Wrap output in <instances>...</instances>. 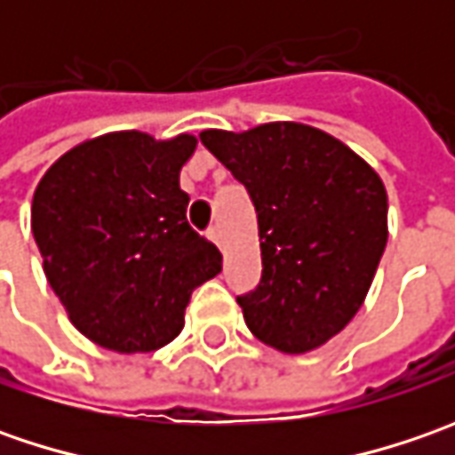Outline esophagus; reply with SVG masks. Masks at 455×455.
Instances as JSON below:
<instances>
[{"instance_id": "esophagus-1", "label": "esophagus", "mask_w": 455, "mask_h": 455, "mask_svg": "<svg viewBox=\"0 0 455 455\" xmlns=\"http://www.w3.org/2000/svg\"><path fill=\"white\" fill-rule=\"evenodd\" d=\"M210 240H212V243H215L218 248H222V243H225V237H222V230H220V228H212V230H210Z\"/></svg>"}]
</instances>
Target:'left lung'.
I'll return each instance as SVG.
<instances>
[{
    "label": "left lung",
    "mask_w": 455,
    "mask_h": 455,
    "mask_svg": "<svg viewBox=\"0 0 455 455\" xmlns=\"http://www.w3.org/2000/svg\"><path fill=\"white\" fill-rule=\"evenodd\" d=\"M202 144L258 212L260 286L237 296L248 329L283 355L323 347L355 319L387 245V192L337 136L299 121L207 129Z\"/></svg>",
    "instance_id": "left-lung-1"
}]
</instances>
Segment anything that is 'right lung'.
<instances>
[{"label":"right lung","instance_id":"1","mask_svg":"<svg viewBox=\"0 0 455 455\" xmlns=\"http://www.w3.org/2000/svg\"><path fill=\"white\" fill-rule=\"evenodd\" d=\"M197 136L111 132L80 141L32 195L47 283L83 337L118 355L154 352L184 326L192 291L222 255L187 222L180 172Z\"/></svg>","mask_w":455,"mask_h":455}]
</instances>
